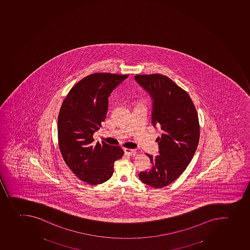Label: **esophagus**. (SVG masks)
Returning a JSON list of instances; mask_svg holds the SVG:
<instances>
[{
    "instance_id": "1",
    "label": "esophagus",
    "mask_w": 250,
    "mask_h": 250,
    "mask_svg": "<svg viewBox=\"0 0 250 250\" xmlns=\"http://www.w3.org/2000/svg\"><path fill=\"white\" fill-rule=\"evenodd\" d=\"M124 152L127 155H132L136 153L135 149L124 148Z\"/></svg>"
}]
</instances>
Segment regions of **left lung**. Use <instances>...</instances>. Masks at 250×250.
Segmentation results:
<instances>
[{"label":"left lung","mask_w":250,"mask_h":250,"mask_svg":"<svg viewBox=\"0 0 250 250\" xmlns=\"http://www.w3.org/2000/svg\"><path fill=\"white\" fill-rule=\"evenodd\" d=\"M135 79L153 99L152 124L162 130L155 140L160 155L146 154L151 167L139 177L146 185L160 188L175 181L191 162L200 140L198 115L187 91L168 77L137 74Z\"/></svg>","instance_id":"8db88e82"}]
</instances>
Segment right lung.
<instances>
[{
	"label": "right lung",
	"mask_w": 250,
	"mask_h": 250,
	"mask_svg": "<svg viewBox=\"0 0 250 250\" xmlns=\"http://www.w3.org/2000/svg\"><path fill=\"white\" fill-rule=\"evenodd\" d=\"M128 74L96 73L82 79L65 97L58 119L59 146L65 165L79 180L100 185L113 175L124 152L119 146L94 142L106 119L108 98Z\"/></svg>",
	"instance_id": "1"
}]
</instances>
